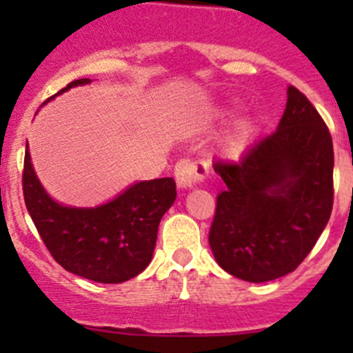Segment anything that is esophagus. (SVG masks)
Returning a JSON list of instances; mask_svg holds the SVG:
<instances>
[{
    "label": "esophagus",
    "instance_id": "esophagus-1",
    "mask_svg": "<svg viewBox=\"0 0 353 353\" xmlns=\"http://www.w3.org/2000/svg\"><path fill=\"white\" fill-rule=\"evenodd\" d=\"M174 176H176L177 186L188 190V188H193L194 184L205 181V177L208 176V167L203 160H193V159H181L176 163V169H174Z\"/></svg>",
    "mask_w": 353,
    "mask_h": 353
}]
</instances>
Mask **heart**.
<instances>
[{
    "label": "heart",
    "mask_w": 353,
    "mask_h": 353,
    "mask_svg": "<svg viewBox=\"0 0 353 353\" xmlns=\"http://www.w3.org/2000/svg\"><path fill=\"white\" fill-rule=\"evenodd\" d=\"M251 133H252V124L249 123V121H245V123H243L239 128H237L236 133L230 137V141H229L230 150H234V152L241 150V148H243L244 145L248 143Z\"/></svg>",
    "instance_id": "b5f03b06"
}]
</instances>
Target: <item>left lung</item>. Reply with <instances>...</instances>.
<instances>
[{"label":"left lung","instance_id":"obj_1","mask_svg":"<svg viewBox=\"0 0 353 353\" xmlns=\"http://www.w3.org/2000/svg\"><path fill=\"white\" fill-rule=\"evenodd\" d=\"M279 128L239 162H215L225 183L208 243L216 263L245 282L294 272L314 248L333 208V141L309 99L287 90Z\"/></svg>","mask_w":353,"mask_h":353}]
</instances>
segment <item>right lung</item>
Returning <instances> with one entry per match:
<instances>
[{"label": "right lung", "instance_id": "right-lung-1", "mask_svg": "<svg viewBox=\"0 0 353 353\" xmlns=\"http://www.w3.org/2000/svg\"><path fill=\"white\" fill-rule=\"evenodd\" d=\"M80 78L56 95L77 85ZM52 97H49V102ZM23 199L30 219L52 258L78 276L99 283H121L140 275L154 254L159 223L176 199L172 177L141 181L105 205L73 208L44 191L28 154L23 160Z\"/></svg>", "mask_w": 353, "mask_h": 353}]
</instances>
